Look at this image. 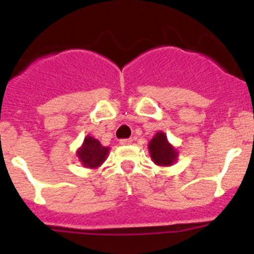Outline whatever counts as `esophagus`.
I'll return each instance as SVG.
<instances>
[{
    "mask_svg": "<svg viewBox=\"0 0 254 254\" xmlns=\"http://www.w3.org/2000/svg\"><path fill=\"white\" fill-rule=\"evenodd\" d=\"M119 142L120 145H130V143H132V139H122Z\"/></svg>",
    "mask_w": 254,
    "mask_h": 254,
    "instance_id": "obj_1",
    "label": "esophagus"
}]
</instances>
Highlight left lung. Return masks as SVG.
<instances>
[{"mask_svg":"<svg viewBox=\"0 0 254 254\" xmlns=\"http://www.w3.org/2000/svg\"><path fill=\"white\" fill-rule=\"evenodd\" d=\"M148 152L153 163L162 167L172 166L178 160V150L167 139L163 131H157L148 142Z\"/></svg>","mask_w":254,"mask_h":254,"instance_id":"1","label":"left lung"}]
</instances>
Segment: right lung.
Here are the masks:
<instances>
[{"instance_id": "add662e5", "label": "right lung", "mask_w": 254, "mask_h": 254, "mask_svg": "<svg viewBox=\"0 0 254 254\" xmlns=\"http://www.w3.org/2000/svg\"><path fill=\"white\" fill-rule=\"evenodd\" d=\"M109 150L108 146H103L98 140L87 135L81 147L76 151V156L83 167L96 170L107 160Z\"/></svg>"}]
</instances>
